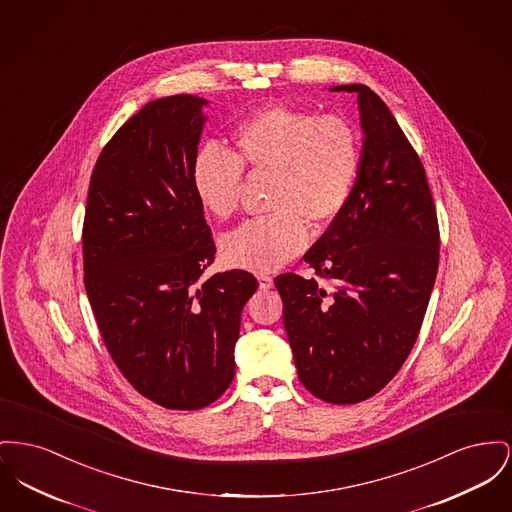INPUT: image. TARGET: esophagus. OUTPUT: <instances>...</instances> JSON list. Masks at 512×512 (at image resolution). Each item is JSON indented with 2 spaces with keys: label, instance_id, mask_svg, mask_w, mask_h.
Returning a JSON list of instances; mask_svg holds the SVG:
<instances>
[{
  "label": "esophagus",
  "instance_id": "1",
  "mask_svg": "<svg viewBox=\"0 0 512 512\" xmlns=\"http://www.w3.org/2000/svg\"><path fill=\"white\" fill-rule=\"evenodd\" d=\"M259 288L261 290H271L272 288V276L271 274H259Z\"/></svg>",
  "mask_w": 512,
  "mask_h": 512
}]
</instances>
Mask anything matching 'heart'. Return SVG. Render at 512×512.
<instances>
[{
    "mask_svg": "<svg viewBox=\"0 0 512 512\" xmlns=\"http://www.w3.org/2000/svg\"><path fill=\"white\" fill-rule=\"evenodd\" d=\"M236 154L207 145L191 164L199 205L218 220L240 205L243 168L274 176L271 216L249 220L222 240L232 267L269 272L300 255L309 241L307 224L325 228L344 211L361 166L360 137L336 114L272 104L234 131Z\"/></svg>",
    "mask_w": 512,
    "mask_h": 512,
    "instance_id": "obj_1",
    "label": "heart"
}]
</instances>
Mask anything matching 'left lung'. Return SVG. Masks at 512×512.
<instances>
[{"instance_id": "1", "label": "left lung", "mask_w": 512, "mask_h": 512, "mask_svg": "<svg viewBox=\"0 0 512 512\" xmlns=\"http://www.w3.org/2000/svg\"><path fill=\"white\" fill-rule=\"evenodd\" d=\"M356 92L365 133L354 191L303 255L315 278H274L303 387L331 404L381 391L410 356L439 267V222L418 152L387 104Z\"/></svg>"}]
</instances>
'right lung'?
Wrapping results in <instances>:
<instances>
[{
    "mask_svg": "<svg viewBox=\"0 0 512 512\" xmlns=\"http://www.w3.org/2000/svg\"><path fill=\"white\" fill-rule=\"evenodd\" d=\"M195 94L149 102L106 143L92 170L85 290L106 350L131 387L168 410H199L234 379L251 272L203 278L216 255L191 185L203 131Z\"/></svg>",
    "mask_w": 512,
    "mask_h": 512,
    "instance_id": "add662e5",
    "label": "right lung"
}]
</instances>
